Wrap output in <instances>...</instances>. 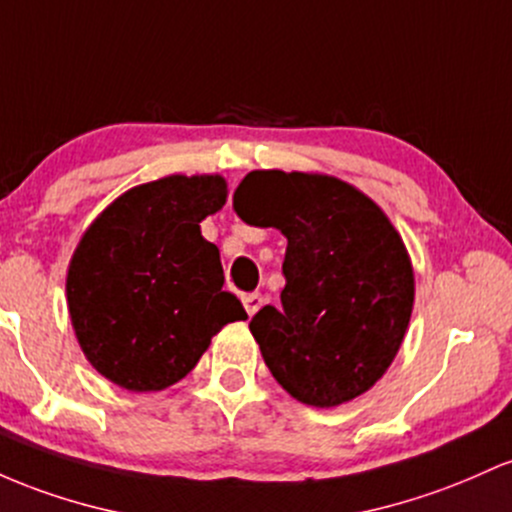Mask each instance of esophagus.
<instances>
[{"instance_id": "1", "label": "esophagus", "mask_w": 512, "mask_h": 512, "mask_svg": "<svg viewBox=\"0 0 512 512\" xmlns=\"http://www.w3.org/2000/svg\"><path fill=\"white\" fill-rule=\"evenodd\" d=\"M241 302H244L246 314H249V317H254V314L263 307V302H266V300H263L261 292H249V295L241 297Z\"/></svg>"}]
</instances>
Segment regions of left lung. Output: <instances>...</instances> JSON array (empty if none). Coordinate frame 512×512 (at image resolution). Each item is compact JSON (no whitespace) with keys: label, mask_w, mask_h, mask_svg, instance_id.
Masks as SVG:
<instances>
[{"label":"left lung","mask_w":512,"mask_h":512,"mask_svg":"<svg viewBox=\"0 0 512 512\" xmlns=\"http://www.w3.org/2000/svg\"><path fill=\"white\" fill-rule=\"evenodd\" d=\"M287 239L280 292L249 329L287 394L317 409L365 394L392 365L413 309L406 246L375 200L302 171H251L234 193Z\"/></svg>","instance_id":"left-lung-1"}]
</instances>
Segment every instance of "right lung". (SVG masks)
<instances>
[{
	"mask_svg": "<svg viewBox=\"0 0 512 512\" xmlns=\"http://www.w3.org/2000/svg\"><path fill=\"white\" fill-rule=\"evenodd\" d=\"M227 203L222 176H166L113 200L86 229L67 271V307L86 360L128 392L183 380L229 321L220 251L200 222Z\"/></svg>",
	"mask_w": 512,
	"mask_h": 512,
	"instance_id": "right-lung-1",
	"label": "right lung"
}]
</instances>
